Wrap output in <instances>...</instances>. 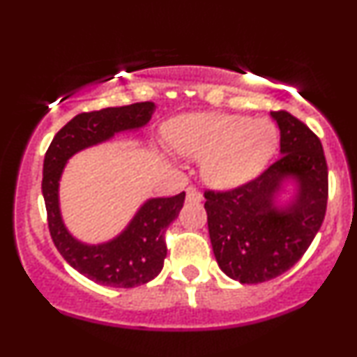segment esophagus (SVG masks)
Segmentation results:
<instances>
[{"label":"esophagus","instance_id":"1","mask_svg":"<svg viewBox=\"0 0 357 357\" xmlns=\"http://www.w3.org/2000/svg\"><path fill=\"white\" fill-rule=\"evenodd\" d=\"M186 199L191 201V203H199V201H203V195L195 186H191L186 190Z\"/></svg>","mask_w":357,"mask_h":357}]
</instances>
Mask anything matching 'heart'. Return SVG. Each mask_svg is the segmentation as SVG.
I'll return each instance as SVG.
<instances>
[{"instance_id": "obj_1", "label": "heart", "mask_w": 357, "mask_h": 357, "mask_svg": "<svg viewBox=\"0 0 357 357\" xmlns=\"http://www.w3.org/2000/svg\"><path fill=\"white\" fill-rule=\"evenodd\" d=\"M174 151L203 160V176L211 186L229 190L263 169L278 143L276 128L263 118L241 114L195 113L167 126Z\"/></svg>"}]
</instances>
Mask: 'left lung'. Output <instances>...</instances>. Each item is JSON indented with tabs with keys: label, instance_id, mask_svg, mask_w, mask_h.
I'll return each mask as SVG.
<instances>
[{
	"label": "left lung",
	"instance_id": "1",
	"mask_svg": "<svg viewBox=\"0 0 357 357\" xmlns=\"http://www.w3.org/2000/svg\"><path fill=\"white\" fill-rule=\"evenodd\" d=\"M281 131L276 161L236 190L206 191L204 209L214 257L241 284L286 273L301 259L324 221L328 165L319 137L287 111H273ZM294 181L295 196L279 208L282 184Z\"/></svg>",
	"mask_w": 357,
	"mask_h": 357
}]
</instances>
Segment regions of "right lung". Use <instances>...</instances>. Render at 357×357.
I'll return each instance as SVG.
<instances>
[{
	"instance_id": "add662e5",
	"label": "right lung",
	"mask_w": 357,
	"mask_h": 357,
	"mask_svg": "<svg viewBox=\"0 0 357 357\" xmlns=\"http://www.w3.org/2000/svg\"><path fill=\"white\" fill-rule=\"evenodd\" d=\"M154 109V102L144 101L81 113L56 132L45 154L41 190L51 238L70 266L98 284L135 287L161 273L167 252L165 233L178 218L186 195L151 197L116 238L101 244H86L64 226L59 211V179L73 154L105 143L118 132L139 130L149 123Z\"/></svg>"
}]
</instances>
